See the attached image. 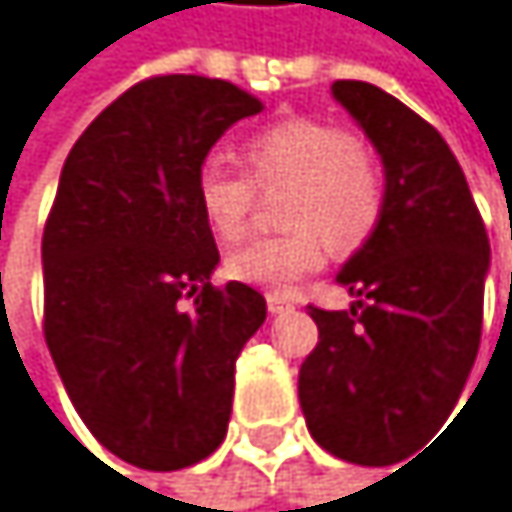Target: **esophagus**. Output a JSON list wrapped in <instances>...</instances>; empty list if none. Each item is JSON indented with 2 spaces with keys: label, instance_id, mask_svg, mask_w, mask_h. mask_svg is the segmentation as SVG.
Here are the masks:
<instances>
[{
  "label": "esophagus",
  "instance_id": "34e87169",
  "mask_svg": "<svg viewBox=\"0 0 512 512\" xmlns=\"http://www.w3.org/2000/svg\"><path fill=\"white\" fill-rule=\"evenodd\" d=\"M294 306V297L291 294H279V291H270L267 294V309L273 312V315H279V312H285V309H291Z\"/></svg>",
  "mask_w": 512,
  "mask_h": 512
}]
</instances>
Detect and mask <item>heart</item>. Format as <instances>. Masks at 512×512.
Returning a JSON list of instances; mask_svg holds the SVG:
<instances>
[{
  "instance_id": "heart-1",
  "label": "heart",
  "mask_w": 512,
  "mask_h": 512,
  "mask_svg": "<svg viewBox=\"0 0 512 512\" xmlns=\"http://www.w3.org/2000/svg\"><path fill=\"white\" fill-rule=\"evenodd\" d=\"M242 160L248 176L221 157H209L194 185L200 215L221 242L245 233L254 188L264 194L285 188L279 218L288 230L236 248L224 264L227 276L242 285L285 291L321 270L327 242L337 251H355L382 221V169L361 139L334 124L282 121L251 136Z\"/></svg>"
}]
</instances>
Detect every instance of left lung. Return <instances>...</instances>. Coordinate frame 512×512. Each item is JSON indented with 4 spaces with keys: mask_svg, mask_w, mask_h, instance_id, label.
Segmentation results:
<instances>
[{
    "mask_svg": "<svg viewBox=\"0 0 512 512\" xmlns=\"http://www.w3.org/2000/svg\"><path fill=\"white\" fill-rule=\"evenodd\" d=\"M385 169L376 233L337 282L340 312L309 306L318 346L297 391L312 440L352 464L400 458L443 422L480 352L489 236L443 136L391 93L334 81Z\"/></svg>",
    "mask_w": 512,
    "mask_h": 512,
    "instance_id": "1",
    "label": "left lung"
}]
</instances>
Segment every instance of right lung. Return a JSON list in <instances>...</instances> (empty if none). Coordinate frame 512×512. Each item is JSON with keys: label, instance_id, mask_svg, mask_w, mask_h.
<instances>
[{"label": "right lung", "instance_id": "right-lung-1", "mask_svg": "<svg viewBox=\"0 0 512 512\" xmlns=\"http://www.w3.org/2000/svg\"><path fill=\"white\" fill-rule=\"evenodd\" d=\"M261 99L221 78L133 84L72 145L42 236L45 340L72 407L121 461L181 470L230 422L242 346L267 300L209 282L218 245L197 169Z\"/></svg>", "mask_w": 512, "mask_h": 512}]
</instances>
